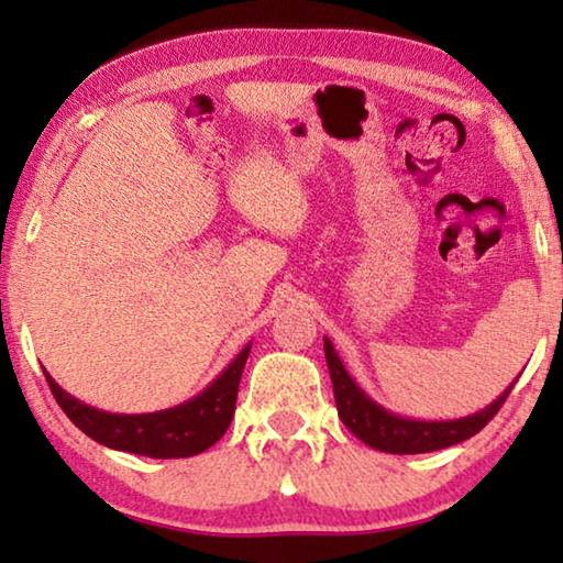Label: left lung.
<instances>
[{"label": "left lung", "instance_id": "8db88e82", "mask_svg": "<svg viewBox=\"0 0 563 563\" xmlns=\"http://www.w3.org/2000/svg\"><path fill=\"white\" fill-rule=\"evenodd\" d=\"M325 361L330 379H333L335 407L343 426L349 428L353 435L361 438L366 445H372V449L384 453H428L466 441V438L479 433V430L495 418L507 395H510L515 387L512 382L495 402L487 405L479 412L466 415V418L415 420L389 412L387 407L374 402V399L358 387L356 379L345 372L343 361L335 353L330 338H325Z\"/></svg>", "mask_w": 563, "mask_h": 563}]
</instances>
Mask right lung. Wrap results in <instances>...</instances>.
Instances as JSON below:
<instances>
[{"instance_id":"right-lung-1","label":"right lung","mask_w":563,"mask_h":563,"mask_svg":"<svg viewBox=\"0 0 563 563\" xmlns=\"http://www.w3.org/2000/svg\"><path fill=\"white\" fill-rule=\"evenodd\" d=\"M249 353L251 343L197 397H191L176 407H168V410L143 415L97 410V407L84 405L81 399H76L66 389H60L58 382L45 368L43 374L53 397L60 405V410L66 412V418L81 433H87L91 441L114 451L137 453V456L187 459L207 451L225 435L235 412L238 384H241V374L245 361H249Z\"/></svg>"}]
</instances>
